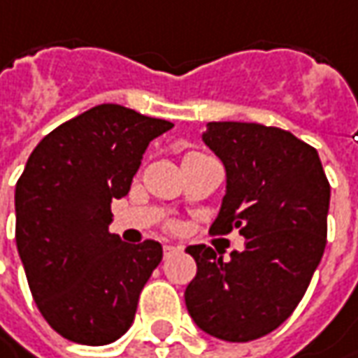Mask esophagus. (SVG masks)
Segmentation results:
<instances>
[{
  "label": "esophagus",
  "instance_id": "1",
  "mask_svg": "<svg viewBox=\"0 0 358 358\" xmlns=\"http://www.w3.org/2000/svg\"><path fill=\"white\" fill-rule=\"evenodd\" d=\"M176 250H178L176 246H170V244H164V258L172 257V255H174Z\"/></svg>",
  "mask_w": 358,
  "mask_h": 358
}]
</instances>
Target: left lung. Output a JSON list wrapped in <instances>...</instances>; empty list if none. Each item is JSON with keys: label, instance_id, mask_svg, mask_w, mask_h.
Segmentation results:
<instances>
[{"label": "left lung", "instance_id": "left-lung-1", "mask_svg": "<svg viewBox=\"0 0 358 358\" xmlns=\"http://www.w3.org/2000/svg\"><path fill=\"white\" fill-rule=\"evenodd\" d=\"M204 142L226 168V196L212 234L246 238L230 260L188 246L194 280L184 299L204 331L248 343L294 313L327 246L331 184L313 146L287 130L252 122H210Z\"/></svg>", "mask_w": 358, "mask_h": 358}]
</instances>
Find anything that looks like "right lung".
<instances>
[{"label":"right lung","instance_id":"right-lung-1","mask_svg":"<svg viewBox=\"0 0 358 358\" xmlns=\"http://www.w3.org/2000/svg\"><path fill=\"white\" fill-rule=\"evenodd\" d=\"M174 124L101 103L50 132L15 184V242L41 317L71 343L100 347L132 324L162 260L154 241L108 230L112 200L130 192L142 154Z\"/></svg>","mask_w":358,"mask_h":358}]
</instances>
